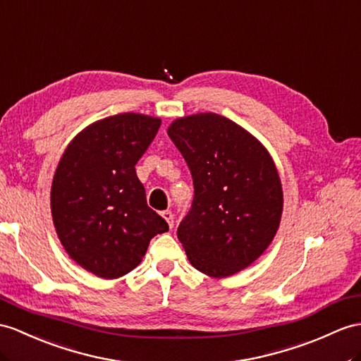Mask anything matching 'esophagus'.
Segmentation results:
<instances>
[{
	"mask_svg": "<svg viewBox=\"0 0 361 361\" xmlns=\"http://www.w3.org/2000/svg\"><path fill=\"white\" fill-rule=\"evenodd\" d=\"M162 217L165 219L166 224H169V226H170V228H173V226H174V214L171 213L170 209L162 211Z\"/></svg>",
	"mask_w": 361,
	"mask_h": 361,
	"instance_id": "34e87169",
	"label": "esophagus"
}]
</instances>
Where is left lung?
<instances>
[{
  "label": "left lung",
  "instance_id": "8db88e82",
  "mask_svg": "<svg viewBox=\"0 0 361 361\" xmlns=\"http://www.w3.org/2000/svg\"><path fill=\"white\" fill-rule=\"evenodd\" d=\"M169 136L195 185L179 240L200 272L233 276L257 260L277 233L283 192L276 165L256 137L216 113L176 119Z\"/></svg>",
  "mask_w": 361,
  "mask_h": 361
}]
</instances>
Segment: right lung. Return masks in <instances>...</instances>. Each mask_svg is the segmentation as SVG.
<instances>
[{
	"label": "right lung",
	"mask_w": 361,
	"mask_h": 361,
	"mask_svg": "<svg viewBox=\"0 0 361 361\" xmlns=\"http://www.w3.org/2000/svg\"><path fill=\"white\" fill-rule=\"evenodd\" d=\"M161 119L121 113L84 128L68 144L51 183V217L78 265L102 279L135 269L169 224L147 205L135 165Z\"/></svg>",
	"instance_id": "1"
}]
</instances>
